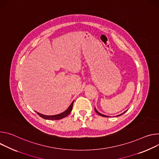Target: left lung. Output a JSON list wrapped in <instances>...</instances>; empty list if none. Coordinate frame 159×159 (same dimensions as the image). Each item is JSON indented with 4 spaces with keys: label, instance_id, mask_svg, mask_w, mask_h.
<instances>
[{
    "label": "left lung",
    "instance_id": "1",
    "mask_svg": "<svg viewBox=\"0 0 159 159\" xmlns=\"http://www.w3.org/2000/svg\"><path fill=\"white\" fill-rule=\"evenodd\" d=\"M95 112L98 114V115H100V116H103V117H109V116H105V115H103V114H100V113H99L97 110H96V109L95 108ZM125 112H126V111H125ZM125 112H123L122 114H119V115H118L117 116H120V115H122V114H123L124 113H125Z\"/></svg>",
    "mask_w": 159,
    "mask_h": 159
}]
</instances>
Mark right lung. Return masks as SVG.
<instances>
[{
	"label": "right lung",
	"mask_w": 159,
	"mask_h": 159,
	"mask_svg": "<svg viewBox=\"0 0 159 159\" xmlns=\"http://www.w3.org/2000/svg\"><path fill=\"white\" fill-rule=\"evenodd\" d=\"M73 103L74 101L72 102V103L70 105V106L69 107V108L65 111L64 112L60 114H57V115H54V116H45V115H43L42 114H40L39 112H37V114H39L41 117L45 119H48V120H59L61 119H62L65 117H66L67 115H69L70 114V112H71L72 109H73Z\"/></svg>",
	"instance_id": "obj_1"
}]
</instances>
